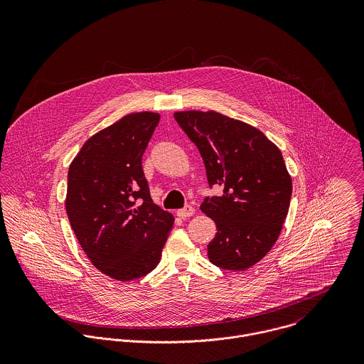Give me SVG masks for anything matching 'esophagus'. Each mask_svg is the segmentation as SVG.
I'll return each instance as SVG.
<instances>
[{
    "mask_svg": "<svg viewBox=\"0 0 364 364\" xmlns=\"http://www.w3.org/2000/svg\"><path fill=\"white\" fill-rule=\"evenodd\" d=\"M176 214H178L181 218H188V217H191V215L195 214V208H192V206H186V208L178 210Z\"/></svg>",
    "mask_w": 364,
    "mask_h": 364,
    "instance_id": "obj_1",
    "label": "esophagus"
}]
</instances>
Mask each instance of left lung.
Instances as JSON below:
<instances>
[{
    "label": "left lung",
    "mask_w": 364,
    "mask_h": 364,
    "mask_svg": "<svg viewBox=\"0 0 364 364\" xmlns=\"http://www.w3.org/2000/svg\"><path fill=\"white\" fill-rule=\"evenodd\" d=\"M173 116L199 149L208 185L223 188L200 206L217 227L208 259L225 270H247L276 244L289 213L293 185L283 156L259 129L218 112Z\"/></svg>",
    "instance_id": "obj_1"
}]
</instances>
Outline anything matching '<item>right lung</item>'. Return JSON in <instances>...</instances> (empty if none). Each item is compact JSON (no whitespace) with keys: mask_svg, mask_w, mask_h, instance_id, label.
Here are the masks:
<instances>
[{"mask_svg":"<svg viewBox=\"0 0 364 364\" xmlns=\"http://www.w3.org/2000/svg\"><path fill=\"white\" fill-rule=\"evenodd\" d=\"M159 117L123 116L90 137L68 168L71 228L92 264L119 282L150 273L173 227V214L153 202L141 166Z\"/></svg>","mask_w":364,"mask_h":364,"instance_id":"obj_1","label":"right lung"}]
</instances>
